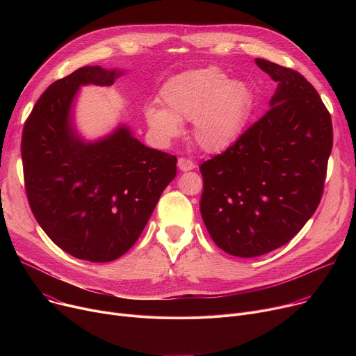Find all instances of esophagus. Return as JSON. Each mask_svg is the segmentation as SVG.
<instances>
[{
	"instance_id": "1",
	"label": "esophagus",
	"mask_w": 356,
	"mask_h": 356,
	"mask_svg": "<svg viewBox=\"0 0 356 356\" xmlns=\"http://www.w3.org/2000/svg\"><path fill=\"white\" fill-rule=\"evenodd\" d=\"M177 166H179V169H180L181 172H188V170H193V169L195 168V165H194L191 161L186 159V158H179Z\"/></svg>"
}]
</instances>
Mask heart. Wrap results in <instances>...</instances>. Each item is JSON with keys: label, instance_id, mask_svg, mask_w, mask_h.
<instances>
[{"label": "heart", "instance_id": "1", "mask_svg": "<svg viewBox=\"0 0 356 356\" xmlns=\"http://www.w3.org/2000/svg\"><path fill=\"white\" fill-rule=\"evenodd\" d=\"M162 108L149 106L145 120L158 139L169 142L193 121V139L207 154H221L243 134L255 107V91L231 80L217 66L188 70L166 80L159 90Z\"/></svg>", "mask_w": 356, "mask_h": 356}]
</instances>
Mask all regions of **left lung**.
Instances as JSON below:
<instances>
[{"instance_id": "8db88e82", "label": "left lung", "mask_w": 356, "mask_h": 356, "mask_svg": "<svg viewBox=\"0 0 356 356\" xmlns=\"http://www.w3.org/2000/svg\"><path fill=\"white\" fill-rule=\"evenodd\" d=\"M277 88L270 110L200 166V211L216 245L255 258L287 243L317 210L332 149L331 115L300 73L255 59Z\"/></svg>"}]
</instances>
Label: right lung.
<instances>
[{
    "mask_svg": "<svg viewBox=\"0 0 356 356\" xmlns=\"http://www.w3.org/2000/svg\"><path fill=\"white\" fill-rule=\"evenodd\" d=\"M124 70L84 66L50 84L22 132V165L31 210L59 248L88 262H111L138 241L177 159L145 146L121 124L86 140L76 129L81 86H113Z\"/></svg>",
    "mask_w": 356,
    "mask_h": 356,
    "instance_id": "1",
    "label": "right lung"
}]
</instances>
